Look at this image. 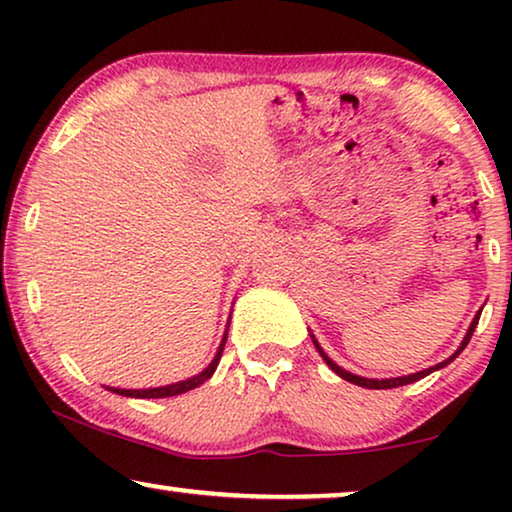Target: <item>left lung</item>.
I'll return each instance as SVG.
<instances>
[{
  "instance_id": "obj_1",
  "label": "left lung",
  "mask_w": 512,
  "mask_h": 512,
  "mask_svg": "<svg viewBox=\"0 0 512 512\" xmlns=\"http://www.w3.org/2000/svg\"><path fill=\"white\" fill-rule=\"evenodd\" d=\"M478 319L480 317H475L473 319V324H471V328H468V333H466V338H464V342H461V347H459V352L461 349H464L466 345H468V340H471V335H473V331H475V326H478ZM314 345H317V342H314ZM317 349H319V354L324 356V361L328 363V366H331L335 373H338L342 380H347V382H352V384H359V387H366V389H394V387H403V384H410V382H417L419 377H424V375H429V373H433V370H438V368H443V366H447V363H450L452 359H447V361H443V363H438V366H433V368H426V370H422V373H415V375H405V377H394V380H368V377H359V375H352V373H347L345 368H340L338 363H333L331 359H328L326 356V352L324 349H321L319 345H317Z\"/></svg>"
}]
</instances>
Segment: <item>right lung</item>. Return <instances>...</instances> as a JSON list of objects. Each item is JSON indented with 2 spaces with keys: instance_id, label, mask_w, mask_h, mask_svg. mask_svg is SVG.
Instances as JSON below:
<instances>
[{
  "instance_id": "right-lung-1",
  "label": "right lung",
  "mask_w": 512,
  "mask_h": 512,
  "mask_svg": "<svg viewBox=\"0 0 512 512\" xmlns=\"http://www.w3.org/2000/svg\"><path fill=\"white\" fill-rule=\"evenodd\" d=\"M223 347H226V338H223L219 352H216V356H214V361L209 363V366L202 370L200 375L191 377V380H184V382H177V384H167V387H156V389H111V391H116V394H121V396H135V398L179 396V394H184V391H191L195 387H200L202 382H207L209 377L214 375V370H216V366H219V359H221V354H223Z\"/></svg>"
}]
</instances>
